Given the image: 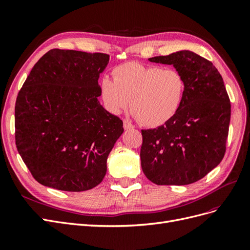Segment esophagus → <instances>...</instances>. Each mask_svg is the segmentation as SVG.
<instances>
[{"label":"esophagus","mask_w":250,"mask_h":250,"mask_svg":"<svg viewBox=\"0 0 250 250\" xmlns=\"http://www.w3.org/2000/svg\"><path fill=\"white\" fill-rule=\"evenodd\" d=\"M123 127H124L125 130H128V129H132L133 125L128 120H124L123 121Z\"/></svg>","instance_id":"obj_1"}]
</instances>
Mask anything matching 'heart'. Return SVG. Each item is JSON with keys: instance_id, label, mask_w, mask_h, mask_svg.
I'll use <instances>...</instances> for the list:
<instances>
[{"instance_id": "obj_1", "label": "heart", "mask_w": 250, "mask_h": 250, "mask_svg": "<svg viewBox=\"0 0 250 250\" xmlns=\"http://www.w3.org/2000/svg\"><path fill=\"white\" fill-rule=\"evenodd\" d=\"M112 75L113 79L102 78L100 92L105 107L113 115L130 105L141 123L158 126L175 116L183 103L186 80L175 69L127 62L115 67Z\"/></svg>"}]
</instances>
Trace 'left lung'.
Instances as JSON below:
<instances>
[{
  "instance_id": "left-lung-1",
  "label": "left lung",
  "mask_w": 250,
  "mask_h": 250,
  "mask_svg": "<svg viewBox=\"0 0 250 250\" xmlns=\"http://www.w3.org/2000/svg\"><path fill=\"white\" fill-rule=\"evenodd\" d=\"M149 60L173 64L186 80V93L168 122L142 130L143 172L158 186L196 183L217 167L225 154L230 101L223 79L209 60L191 51Z\"/></svg>"
}]
</instances>
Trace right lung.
<instances>
[{"label": "right lung", "mask_w": 250, "mask_h": 250, "mask_svg": "<svg viewBox=\"0 0 250 250\" xmlns=\"http://www.w3.org/2000/svg\"><path fill=\"white\" fill-rule=\"evenodd\" d=\"M104 53L52 49L37 62L16 102V144L40 184L87 191L106 174L123 122L99 102Z\"/></svg>", "instance_id": "obj_1"}]
</instances>
